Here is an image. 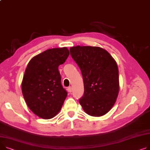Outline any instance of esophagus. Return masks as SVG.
Instances as JSON below:
<instances>
[{
  "instance_id": "obj_1",
  "label": "esophagus",
  "mask_w": 150,
  "mask_h": 150,
  "mask_svg": "<svg viewBox=\"0 0 150 150\" xmlns=\"http://www.w3.org/2000/svg\"><path fill=\"white\" fill-rule=\"evenodd\" d=\"M67 90H68V92H72V87L71 86H70V87H68Z\"/></svg>"
}]
</instances>
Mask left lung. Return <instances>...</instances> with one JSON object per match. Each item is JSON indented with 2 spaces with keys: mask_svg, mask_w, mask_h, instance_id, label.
I'll return each mask as SVG.
<instances>
[{
  "mask_svg": "<svg viewBox=\"0 0 150 150\" xmlns=\"http://www.w3.org/2000/svg\"><path fill=\"white\" fill-rule=\"evenodd\" d=\"M71 57L80 69L84 95L79 103L90 116H101L114 105L119 93L116 62L106 50L95 46L70 48Z\"/></svg>",
  "mask_w": 150,
  "mask_h": 150,
  "instance_id": "1",
  "label": "left lung"
}]
</instances>
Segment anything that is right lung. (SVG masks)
Returning <instances> with one entry per match:
<instances>
[{
  "instance_id": "add662e5",
  "label": "right lung",
  "mask_w": 150,
  "mask_h": 150,
  "mask_svg": "<svg viewBox=\"0 0 150 150\" xmlns=\"http://www.w3.org/2000/svg\"><path fill=\"white\" fill-rule=\"evenodd\" d=\"M69 55L67 47L49 49L29 61L22 83V93L29 109L49 119L60 111L67 92L63 87L58 66Z\"/></svg>"
}]
</instances>
